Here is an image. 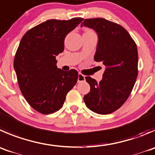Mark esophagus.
Segmentation results:
<instances>
[{"instance_id": "esophagus-1", "label": "esophagus", "mask_w": 155, "mask_h": 155, "mask_svg": "<svg viewBox=\"0 0 155 155\" xmlns=\"http://www.w3.org/2000/svg\"><path fill=\"white\" fill-rule=\"evenodd\" d=\"M85 76L83 74H82V73H79V75H78V82H83V81H85Z\"/></svg>"}]
</instances>
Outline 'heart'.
I'll return each mask as SVG.
<instances>
[{
    "mask_svg": "<svg viewBox=\"0 0 155 155\" xmlns=\"http://www.w3.org/2000/svg\"><path fill=\"white\" fill-rule=\"evenodd\" d=\"M86 31H91V30H86Z\"/></svg>",
    "mask_w": 155,
    "mask_h": 155,
    "instance_id": "heart-1",
    "label": "heart"
}]
</instances>
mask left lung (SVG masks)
<instances>
[{
    "instance_id": "obj_1",
    "label": "left lung",
    "mask_w": 155,
    "mask_h": 155,
    "mask_svg": "<svg viewBox=\"0 0 155 155\" xmlns=\"http://www.w3.org/2000/svg\"><path fill=\"white\" fill-rule=\"evenodd\" d=\"M95 30L98 43L94 60L105 66L99 82L85 76L90 92L84 96L88 109L109 114L119 109L133 90L138 76V51L134 40L120 25L103 18L85 19L81 26Z\"/></svg>"
}]
</instances>
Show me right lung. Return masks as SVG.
I'll list each match as a JSON object with an SVG mask.
<instances>
[{
    "label": "right lung",
    "mask_w": 155,
    "mask_h": 155,
    "mask_svg": "<svg viewBox=\"0 0 155 155\" xmlns=\"http://www.w3.org/2000/svg\"><path fill=\"white\" fill-rule=\"evenodd\" d=\"M82 20L49 19L30 28L21 39L13 67L21 92L38 112L50 114L61 109L77 82L78 72L58 69L56 56L64 51L67 35Z\"/></svg>",
    "instance_id": "1"
}]
</instances>
